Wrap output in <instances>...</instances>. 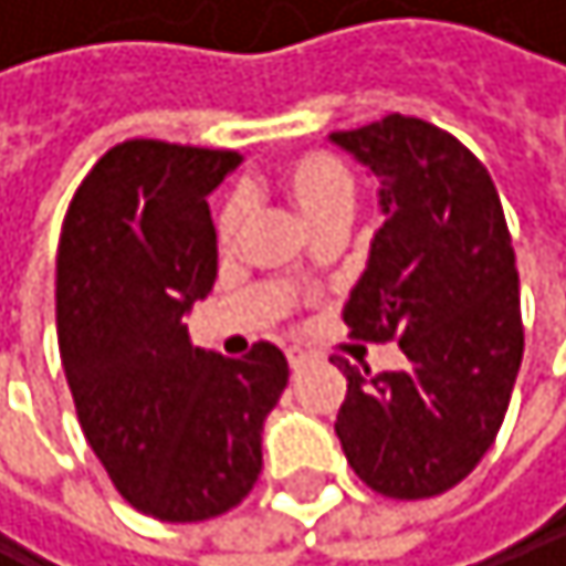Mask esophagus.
Here are the masks:
<instances>
[{
  "label": "esophagus",
  "mask_w": 566,
  "mask_h": 566,
  "mask_svg": "<svg viewBox=\"0 0 566 566\" xmlns=\"http://www.w3.org/2000/svg\"><path fill=\"white\" fill-rule=\"evenodd\" d=\"M312 363V356L305 353V349H289V366L295 369V374H302V369Z\"/></svg>",
  "instance_id": "obj_1"
}]
</instances>
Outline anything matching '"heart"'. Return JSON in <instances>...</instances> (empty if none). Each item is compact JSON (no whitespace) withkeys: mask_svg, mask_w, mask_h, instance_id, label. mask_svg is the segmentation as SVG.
Instances as JSON below:
<instances>
[{"mask_svg":"<svg viewBox=\"0 0 566 566\" xmlns=\"http://www.w3.org/2000/svg\"><path fill=\"white\" fill-rule=\"evenodd\" d=\"M277 189L285 197L295 213L315 230L318 223L333 217H349L356 203V176L353 169L333 156V151H302V156L289 159L277 169ZM248 217V203L241 197H227L213 217V230L220 248L233 244V237L241 233Z\"/></svg>","mask_w":566,"mask_h":566,"instance_id":"1","label":"heart"}]
</instances>
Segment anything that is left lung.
Masks as SVG:
<instances>
[{"instance_id":"obj_1","label":"left lung","mask_w":566,"mask_h":566,"mask_svg":"<svg viewBox=\"0 0 566 566\" xmlns=\"http://www.w3.org/2000/svg\"><path fill=\"white\" fill-rule=\"evenodd\" d=\"M384 182V227L353 289L349 339L397 343L407 369L363 374L336 356V418L353 472L380 495L459 485L503 428L523 363L513 237L489 169L431 122L387 115L336 132Z\"/></svg>"}]
</instances>
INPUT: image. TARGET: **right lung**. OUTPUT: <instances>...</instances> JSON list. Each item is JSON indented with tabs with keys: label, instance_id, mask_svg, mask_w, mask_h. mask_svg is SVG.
<instances>
[{
	"label": "right lung",
	"instance_id": "right-lung-1",
	"mask_svg": "<svg viewBox=\"0 0 566 566\" xmlns=\"http://www.w3.org/2000/svg\"><path fill=\"white\" fill-rule=\"evenodd\" d=\"M230 148L132 138L107 148L63 217L56 343L77 421L125 503L163 523L241 506L289 359L271 343L223 359L182 315L217 277L207 197Z\"/></svg>",
	"mask_w": 566,
	"mask_h": 566
}]
</instances>
